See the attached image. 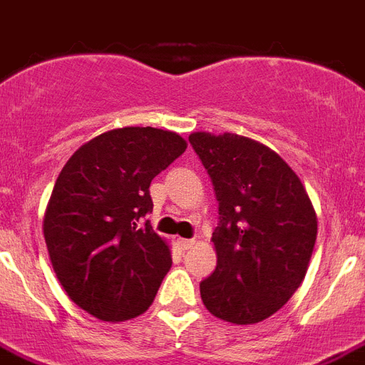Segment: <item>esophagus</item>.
I'll return each instance as SVG.
<instances>
[{
    "mask_svg": "<svg viewBox=\"0 0 365 365\" xmlns=\"http://www.w3.org/2000/svg\"><path fill=\"white\" fill-rule=\"evenodd\" d=\"M176 244H178V247H180V250H182V251H187V250H191L192 245H195V240H191V238H178Z\"/></svg>",
    "mask_w": 365,
    "mask_h": 365,
    "instance_id": "1",
    "label": "esophagus"
}]
</instances>
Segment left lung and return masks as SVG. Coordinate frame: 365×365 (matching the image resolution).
Returning <instances> with one entry per match:
<instances>
[{
  "mask_svg": "<svg viewBox=\"0 0 365 365\" xmlns=\"http://www.w3.org/2000/svg\"><path fill=\"white\" fill-rule=\"evenodd\" d=\"M189 142L219 202L217 266L200 281V298L227 322L264 321L306 277L317 240L313 204L300 178L264 144L232 133H192Z\"/></svg>",
  "mask_w": 365,
  "mask_h": 365,
  "instance_id": "1",
  "label": "left lung"
}]
</instances>
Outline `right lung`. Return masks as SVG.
I'll list each match as a JSON object with an SVG mask.
<instances>
[{
  "instance_id": "1",
  "label": "right lung",
  "mask_w": 365,
  "mask_h": 365,
  "mask_svg": "<svg viewBox=\"0 0 365 365\" xmlns=\"http://www.w3.org/2000/svg\"><path fill=\"white\" fill-rule=\"evenodd\" d=\"M185 148L163 129H114L75 152L56 180L44 215L50 260L71 300L101 321L144 313L173 266L142 219L153 210L152 180Z\"/></svg>"
}]
</instances>
